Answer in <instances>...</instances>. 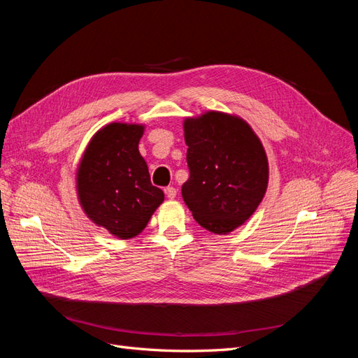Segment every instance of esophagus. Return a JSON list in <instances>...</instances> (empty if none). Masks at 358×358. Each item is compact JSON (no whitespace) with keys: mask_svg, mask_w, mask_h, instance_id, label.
<instances>
[{"mask_svg":"<svg viewBox=\"0 0 358 358\" xmlns=\"http://www.w3.org/2000/svg\"><path fill=\"white\" fill-rule=\"evenodd\" d=\"M176 188H173V187H169V188H166V196L170 199V200H173L176 197Z\"/></svg>","mask_w":358,"mask_h":358,"instance_id":"obj_1","label":"esophagus"}]
</instances>
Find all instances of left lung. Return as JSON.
<instances>
[{
    "label": "left lung",
    "instance_id": "1",
    "mask_svg": "<svg viewBox=\"0 0 358 358\" xmlns=\"http://www.w3.org/2000/svg\"><path fill=\"white\" fill-rule=\"evenodd\" d=\"M189 179L182 197L194 220L215 234L239 229L257 210L268 183L262 140L243 117L208 110L183 119Z\"/></svg>",
    "mask_w": 358,
    "mask_h": 358
}]
</instances>
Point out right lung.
<instances>
[{
    "label": "right lung",
    "mask_w": 358,
    "mask_h": 358,
    "mask_svg": "<svg viewBox=\"0 0 358 358\" xmlns=\"http://www.w3.org/2000/svg\"><path fill=\"white\" fill-rule=\"evenodd\" d=\"M146 125L110 122L86 145L76 169V194L85 215L121 241L145 230L164 201L150 183L138 142Z\"/></svg>",
    "instance_id": "right-lung-1"
}]
</instances>
